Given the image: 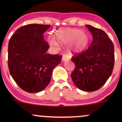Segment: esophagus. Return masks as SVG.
<instances>
[{"label":"esophagus","mask_w":122,"mask_h":122,"mask_svg":"<svg viewBox=\"0 0 122 122\" xmlns=\"http://www.w3.org/2000/svg\"><path fill=\"white\" fill-rule=\"evenodd\" d=\"M67 60H68V58H67L66 57L64 56L62 57V62H65V61H66Z\"/></svg>","instance_id":"1"}]
</instances>
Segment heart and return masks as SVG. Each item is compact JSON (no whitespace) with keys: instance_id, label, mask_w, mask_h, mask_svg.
I'll list each match as a JSON object with an SVG mask.
<instances>
[{"instance_id":"b5f03b06","label":"heart","mask_w":122,"mask_h":122,"mask_svg":"<svg viewBox=\"0 0 122 122\" xmlns=\"http://www.w3.org/2000/svg\"><path fill=\"white\" fill-rule=\"evenodd\" d=\"M54 37L58 43H67L65 51L69 57L85 51L91 41L90 37L84 31L79 29H60L56 32ZM55 40L53 37L48 38L49 43L53 47L58 45Z\"/></svg>"}]
</instances>
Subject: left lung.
Segmentation results:
<instances>
[{
    "instance_id": "left-lung-1",
    "label": "left lung",
    "mask_w": 122,
    "mask_h": 122,
    "mask_svg": "<svg viewBox=\"0 0 122 122\" xmlns=\"http://www.w3.org/2000/svg\"><path fill=\"white\" fill-rule=\"evenodd\" d=\"M93 37L86 51L72 58L75 68L71 78L81 90L93 92L106 83L114 66V46L106 33L91 25H85Z\"/></svg>"
}]
</instances>
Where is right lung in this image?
I'll return each mask as SVG.
<instances>
[{
	"mask_svg": "<svg viewBox=\"0 0 122 122\" xmlns=\"http://www.w3.org/2000/svg\"><path fill=\"white\" fill-rule=\"evenodd\" d=\"M50 25L30 24L15 31L9 41L8 66L18 86L29 93H37L49 85L53 70L62 56L46 53L49 48L43 33Z\"/></svg>",
	"mask_w": 122,
	"mask_h": 122,
	"instance_id": "1",
	"label": "right lung"
}]
</instances>
